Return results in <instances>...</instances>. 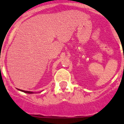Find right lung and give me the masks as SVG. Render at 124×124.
<instances>
[{
  "label": "right lung",
  "instance_id": "1",
  "mask_svg": "<svg viewBox=\"0 0 124 124\" xmlns=\"http://www.w3.org/2000/svg\"><path fill=\"white\" fill-rule=\"evenodd\" d=\"M18 90L22 92H23V93H27V94H33V92H31V91H24V90H22V89H18Z\"/></svg>",
  "mask_w": 124,
  "mask_h": 124
}]
</instances>
